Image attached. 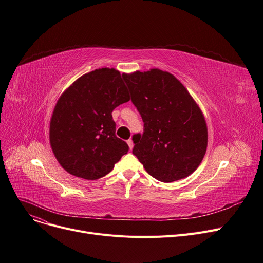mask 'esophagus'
I'll list each match as a JSON object with an SVG mask.
<instances>
[{"instance_id": "1", "label": "esophagus", "mask_w": 263, "mask_h": 263, "mask_svg": "<svg viewBox=\"0 0 263 263\" xmlns=\"http://www.w3.org/2000/svg\"><path fill=\"white\" fill-rule=\"evenodd\" d=\"M127 143H128V145H129V148L132 150V149H133V146H134V144H133V141H132V138L128 139Z\"/></svg>"}]
</instances>
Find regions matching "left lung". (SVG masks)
<instances>
[{"label": "left lung", "mask_w": 263, "mask_h": 263, "mask_svg": "<svg viewBox=\"0 0 263 263\" xmlns=\"http://www.w3.org/2000/svg\"><path fill=\"white\" fill-rule=\"evenodd\" d=\"M122 77L144 121L143 134L132 137L133 154L161 182L190 176L203 160L208 137L197 102L176 77L159 68Z\"/></svg>", "instance_id": "obj_1"}]
</instances>
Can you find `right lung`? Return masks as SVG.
Segmentation results:
<instances>
[{
	"label": "right lung",
	"mask_w": 263,
	"mask_h": 263,
	"mask_svg": "<svg viewBox=\"0 0 263 263\" xmlns=\"http://www.w3.org/2000/svg\"><path fill=\"white\" fill-rule=\"evenodd\" d=\"M115 68L102 67L78 78L63 92L52 112L49 143L64 170L97 180L114 168L129 146L115 135L113 110L130 100Z\"/></svg>",
	"instance_id": "obj_1"
}]
</instances>
